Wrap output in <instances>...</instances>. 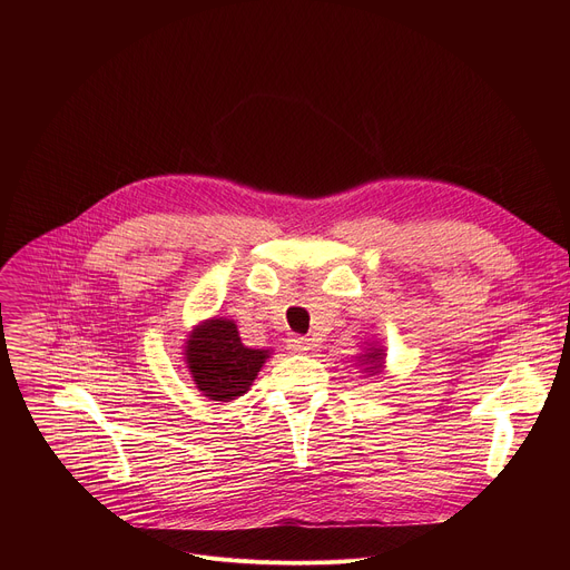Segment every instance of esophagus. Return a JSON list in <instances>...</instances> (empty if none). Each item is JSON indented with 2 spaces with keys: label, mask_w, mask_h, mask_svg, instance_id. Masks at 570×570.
Here are the masks:
<instances>
[{
  "label": "esophagus",
  "mask_w": 570,
  "mask_h": 570,
  "mask_svg": "<svg viewBox=\"0 0 570 570\" xmlns=\"http://www.w3.org/2000/svg\"><path fill=\"white\" fill-rule=\"evenodd\" d=\"M288 350H291L293 354H304V352L311 350V341L304 338V336H291V338H288Z\"/></svg>",
  "instance_id": "obj_1"
}]
</instances>
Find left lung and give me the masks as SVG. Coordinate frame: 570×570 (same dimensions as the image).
<instances>
[{
    "label": "left lung",
    "instance_id": "left-lung-1",
    "mask_svg": "<svg viewBox=\"0 0 570 570\" xmlns=\"http://www.w3.org/2000/svg\"><path fill=\"white\" fill-rule=\"evenodd\" d=\"M381 350H376V352H372V354H367V358H372V363H374V367H367L370 372H376L379 367H381V354H379Z\"/></svg>",
    "mask_w": 570,
    "mask_h": 570
}]
</instances>
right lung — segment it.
<instances>
[{
    "label": "right lung",
    "mask_w": 570,
    "mask_h": 570,
    "mask_svg": "<svg viewBox=\"0 0 570 570\" xmlns=\"http://www.w3.org/2000/svg\"><path fill=\"white\" fill-rule=\"evenodd\" d=\"M266 358V350L240 343L234 322L218 317L200 324L187 343L189 372L198 390L214 401L246 394Z\"/></svg>",
    "instance_id": "1"
}]
</instances>
